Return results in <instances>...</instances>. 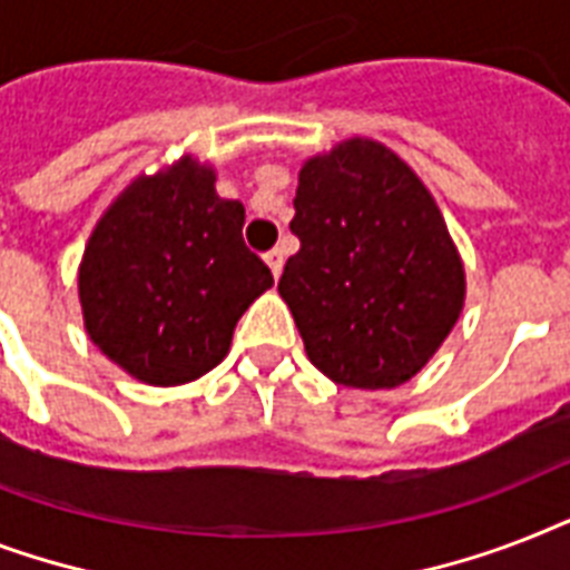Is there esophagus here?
Wrapping results in <instances>:
<instances>
[{"instance_id": "1", "label": "esophagus", "mask_w": 570, "mask_h": 570, "mask_svg": "<svg viewBox=\"0 0 570 570\" xmlns=\"http://www.w3.org/2000/svg\"><path fill=\"white\" fill-rule=\"evenodd\" d=\"M266 263H268V268H272V275L281 277V272H284V250L281 248L266 250Z\"/></svg>"}]
</instances>
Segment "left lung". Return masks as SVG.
Wrapping results in <instances>:
<instances>
[{
  "instance_id": "8db88e82",
  "label": "left lung",
  "mask_w": 570,
  "mask_h": 570,
  "mask_svg": "<svg viewBox=\"0 0 570 570\" xmlns=\"http://www.w3.org/2000/svg\"><path fill=\"white\" fill-rule=\"evenodd\" d=\"M277 293L320 373L361 390L414 379L464 307V266L423 180L373 138L307 159Z\"/></svg>"
}]
</instances>
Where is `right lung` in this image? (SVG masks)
<instances>
[{
	"label": "right lung",
	"instance_id": "1",
	"mask_svg": "<svg viewBox=\"0 0 570 570\" xmlns=\"http://www.w3.org/2000/svg\"><path fill=\"white\" fill-rule=\"evenodd\" d=\"M242 224L245 206L218 197L215 171L191 156L120 191L79 266L94 346L156 387L222 364L242 313L275 284Z\"/></svg>",
	"mask_w": 570,
	"mask_h": 570
}]
</instances>
